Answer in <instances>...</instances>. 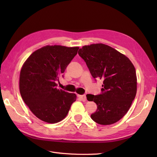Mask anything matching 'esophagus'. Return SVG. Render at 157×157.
<instances>
[{"mask_svg": "<svg viewBox=\"0 0 157 157\" xmlns=\"http://www.w3.org/2000/svg\"><path fill=\"white\" fill-rule=\"evenodd\" d=\"M79 97L80 98V99L83 102H85L86 101V95H79Z\"/></svg>", "mask_w": 157, "mask_h": 157, "instance_id": "34e87169", "label": "esophagus"}]
</instances>
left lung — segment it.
I'll return each mask as SVG.
<instances>
[{
    "label": "left lung",
    "instance_id": "left-lung-1",
    "mask_svg": "<svg viewBox=\"0 0 157 157\" xmlns=\"http://www.w3.org/2000/svg\"><path fill=\"white\" fill-rule=\"evenodd\" d=\"M78 54L93 78L103 80L101 94L86 95L88 101L97 105L92 119L105 125L117 122L129 111L137 92L134 65L125 55L102 43L84 46Z\"/></svg>",
    "mask_w": 157,
    "mask_h": 157
}]
</instances>
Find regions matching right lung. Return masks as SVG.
<instances>
[{
	"mask_svg": "<svg viewBox=\"0 0 157 157\" xmlns=\"http://www.w3.org/2000/svg\"><path fill=\"white\" fill-rule=\"evenodd\" d=\"M78 49V46H43L31 54L22 65L20 94L33 114L43 121L56 123L62 121L76 101L74 93L56 88V81Z\"/></svg>",
	"mask_w": 157,
	"mask_h": 157,
	"instance_id": "obj_1",
	"label": "right lung"
}]
</instances>
